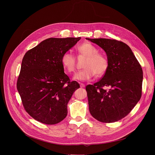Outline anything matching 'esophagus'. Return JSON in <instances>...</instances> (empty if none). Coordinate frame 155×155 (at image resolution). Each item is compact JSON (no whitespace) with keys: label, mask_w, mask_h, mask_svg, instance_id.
<instances>
[{"label":"esophagus","mask_w":155,"mask_h":155,"mask_svg":"<svg viewBox=\"0 0 155 155\" xmlns=\"http://www.w3.org/2000/svg\"><path fill=\"white\" fill-rule=\"evenodd\" d=\"M80 85L81 87H84V86H85V85L83 83H80Z\"/></svg>","instance_id":"34e87169"}]
</instances>
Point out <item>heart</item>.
Returning <instances> with one entry per match:
<instances>
[{
	"mask_svg": "<svg viewBox=\"0 0 155 155\" xmlns=\"http://www.w3.org/2000/svg\"><path fill=\"white\" fill-rule=\"evenodd\" d=\"M79 56L87 57L84 64L83 70L77 72L74 79L80 81H87L93 78L104 75L107 71L109 62L103 54L99 53L98 50L90 43H84L77 48ZM64 69L68 72H74L76 69V58L69 51L62 54L61 59Z\"/></svg>",
	"mask_w": 155,
	"mask_h": 155,
	"instance_id": "1",
	"label": "heart"
}]
</instances>
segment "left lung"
Returning <instances> with one entry per match:
<instances>
[{"label":"left lung","mask_w":155,"mask_h":155,"mask_svg":"<svg viewBox=\"0 0 155 155\" xmlns=\"http://www.w3.org/2000/svg\"><path fill=\"white\" fill-rule=\"evenodd\" d=\"M106 53L108 69L93 85L86 86L91 115L102 123H114L127 116L142 96L143 71L129 47L115 39L88 38ZM105 86H110L109 91Z\"/></svg>","instance_id":"8db88e82"}]
</instances>
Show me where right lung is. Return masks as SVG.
<instances>
[{
    "label": "right lung",
    "instance_id": "right-lung-1",
    "mask_svg": "<svg viewBox=\"0 0 155 155\" xmlns=\"http://www.w3.org/2000/svg\"><path fill=\"white\" fill-rule=\"evenodd\" d=\"M80 37L49 38L28 51L16 87L25 110L35 120L55 124L68 115V104L80 87L64 73L61 59Z\"/></svg>",
    "mask_w": 155,
    "mask_h": 155
}]
</instances>
